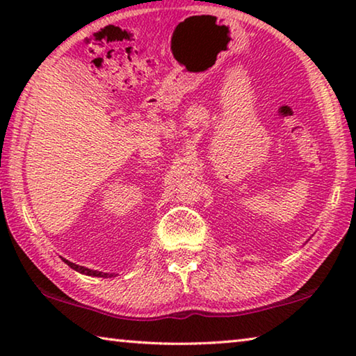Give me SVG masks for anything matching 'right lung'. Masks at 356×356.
Masks as SVG:
<instances>
[{
	"mask_svg": "<svg viewBox=\"0 0 356 356\" xmlns=\"http://www.w3.org/2000/svg\"><path fill=\"white\" fill-rule=\"evenodd\" d=\"M63 261L69 265L70 268H74L75 272L81 273V275H88V276H97V278H111V276H116L114 273H104V272H99V270H91L88 267H83V265H76L74 262L67 261V259L63 257Z\"/></svg>",
	"mask_w": 356,
	"mask_h": 356,
	"instance_id": "right-lung-1",
	"label": "right lung"
}]
</instances>
